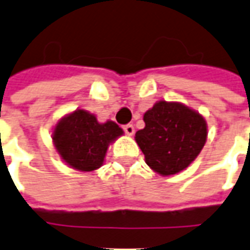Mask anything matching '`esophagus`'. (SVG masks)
I'll return each mask as SVG.
<instances>
[{"label": "esophagus", "mask_w": 250, "mask_h": 250, "mask_svg": "<svg viewBox=\"0 0 250 250\" xmlns=\"http://www.w3.org/2000/svg\"><path fill=\"white\" fill-rule=\"evenodd\" d=\"M123 130H125V132L127 134V135H132L134 134V125H125V127H123Z\"/></svg>", "instance_id": "esophagus-1"}]
</instances>
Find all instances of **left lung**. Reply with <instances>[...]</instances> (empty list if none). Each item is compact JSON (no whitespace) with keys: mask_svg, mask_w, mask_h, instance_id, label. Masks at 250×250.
<instances>
[{"mask_svg":"<svg viewBox=\"0 0 250 250\" xmlns=\"http://www.w3.org/2000/svg\"><path fill=\"white\" fill-rule=\"evenodd\" d=\"M143 120L146 127L135 134L146 163L161 175H173L193 162L208 136L205 119L181 103L158 102Z\"/></svg>","mask_w":250,"mask_h":250,"instance_id":"left-lung-1","label":"left lung"}]
</instances>
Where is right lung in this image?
<instances>
[{"mask_svg":"<svg viewBox=\"0 0 250 250\" xmlns=\"http://www.w3.org/2000/svg\"><path fill=\"white\" fill-rule=\"evenodd\" d=\"M120 135L123 130L114 122L99 123L92 114L76 109L57 123L53 143L71 167L92 171L103 165L108 145Z\"/></svg>","mask_w":250,"mask_h":250,"instance_id":"obj_1","label":"right lung"}]
</instances>
